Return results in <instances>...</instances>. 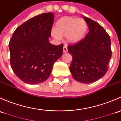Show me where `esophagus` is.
<instances>
[{
  "label": "esophagus",
  "mask_w": 121,
  "mask_h": 121,
  "mask_svg": "<svg viewBox=\"0 0 121 121\" xmlns=\"http://www.w3.org/2000/svg\"><path fill=\"white\" fill-rule=\"evenodd\" d=\"M63 52H64V53H65V52H68V48H67V47L66 45H65L64 47H63Z\"/></svg>",
  "instance_id": "obj_1"
}]
</instances>
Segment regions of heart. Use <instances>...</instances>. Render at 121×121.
<instances>
[{"label": "heart", "instance_id": "1", "mask_svg": "<svg viewBox=\"0 0 121 121\" xmlns=\"http://www.w3.org/2000/svg\"><path fill=\"white\" fill-rule=\"evenodd\" d=\"M87 29L86 22L82 18L65 16L56 22L52 35L57 39L66 36L68 42L74 44L84 39Z\"/></svg>", "mask_w": 121, "mask_h": 121}]
</instances>
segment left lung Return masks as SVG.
<instances>
[{"mask_svg": "<svg viewBox=\"0 0 121 121\" xmlns=\"http://www.w3.org/2000/svg\"><path fill=\"white\" fill-rule=\"evenodd\" d=\"M89 32L84 39L69 45L72 56L69 69L73 79L80 83H93L103 78L108 70L111 58V40L105 30L97 22L84 17Z\"/></svg>", "mask_w": 121, "mask_h": 121, "instance_id": "1", "label": "left lung"}]
</instances>
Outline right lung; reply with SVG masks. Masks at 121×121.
Here are the masks:
<instances>
[{
    "label": "right lung",
    "instance_id": "right-lung-1",
    "mask_svg": "<svg viewBox=\"0 0 121 121\" xmlns=\"http://www.w3.org/2000/svg\"><path fill=\"white\" fill-rule=\"evenodd\" d=\"M53 19L52 13L35 16L16 28L10 40L11 67L27 84L47 80L54 63L62 55L63 45L49 42Z\"/></svg>",
    "mask_w": 121,
    "mask_h": 121
}]
</instances>
